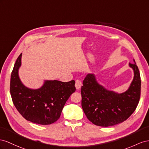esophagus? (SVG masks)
<instances>
[{"label": "esophagus", "mask_w": 149, "mask_h": 149, "mask_svg": "<svg viewBox=\"0 0 149 149\" xmlns=\"http://www.w3.org/2000/svg\"><path fill=\"white\" fill-rule=\"evenodd\" d=\"M75 87L77 88V90H79L80 88L82 86V82L80 80H75Z\"/></svg>", "instance_id": "1"}]
</instances>
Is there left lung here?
<instances>
[{
  "instance_id": "1",
  "label": "left lung",
  "mask_w": 149,
  "mask_h": 149,
  "mask_svg": "<svg viewBox=\"0 0 149 149\" xmlns=\"http://www.w3.org/2000/svg\"><path fill=\"white\" fill-rule=\"evenodd\" d=\"M135 62V61L134 60ZM134 79L127 91H110L97 82L94 74H88L81 87L82 107L88 119L101 127L113 126L126 120L137 108L141 97V80L136 63H129Z\"/></svg>"
}]
</instances>
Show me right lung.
Segmentation results:
<instances>
[{
  "label": "right lung",
  "instance_id": "right-lung-1",
  "mask_svg": "<svg viewBox=\"0 0 149 149\" xmlns=\"http://www.w3.org/2000/svg\"><path fill=\"white\" fill-rule=\"evenodd\" d=\"M21 57L22 54L17 58L10 77V92L15 107L28 121L40 125L53 124L60 117L67 100L75 91V80H46L39 88H29L19 77Z\"/></svg>",
  "mask_w": 149,
  "mask_h": 149
}]
</instances>
